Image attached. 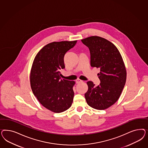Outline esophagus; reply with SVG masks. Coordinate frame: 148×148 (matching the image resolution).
<instances>
[{"instance_id":"obj_1","label":"esophagus","mask_w":148,"mask_h":148,"mask_svg":"<svg viewBox=\"0 0 148 148\" xmlns=\"http://www.w3.org/2000/svg\"><path fill=\"white\" fill-rule=\"evenodd\" d=\"M82 82H83V81L81 80L80 79H77L76 80V84H80Z\"/></svg>"}]
</instances>
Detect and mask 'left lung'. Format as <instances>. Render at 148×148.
Masks as SVG:
<instances>
[{
  "instance_id": "left-lung-1",
  "label": "left lung",
  "mask_w": 148,
  "mask_h": 148,
  "mask_svg": "<svg viewBox=\"0 0 148 148\" xmlns=\"http://www.w3.org/2000/svg\"><path fill=\"white\" fill-rule=\"evenodd\" d=\"M88 47L90 66L99 68L98 74L100 84L98 86L88 81V90L85 94L91 108L103 110L119 99L125 84L126 70L121 54L116 47L105 38L93 36L81 40Z\"/></svg>"
}]
</instances>
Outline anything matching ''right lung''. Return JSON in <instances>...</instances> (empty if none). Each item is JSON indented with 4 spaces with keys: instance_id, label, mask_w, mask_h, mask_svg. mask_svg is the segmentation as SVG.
Instances as JSON below:
<instances>
[{
    "instance_id": "1",
    "label": "right lung",
    "mask_w": 148,
    "mask_h": 148,
    "mask_svg": "<svg viewBox=\"0 0 148 148\" xmlns=\"http://www.w3.org/2000/svg\"><path fill=\"white\" fill-rule=\"evenodd\" d=\"M77 40L53 42L37 54L32 64L30 81L32 91L40 104L51 112L61 113L72 106L74 81L61 79L65 68L64 55Z\"/></svg>"
}]
</instances>
